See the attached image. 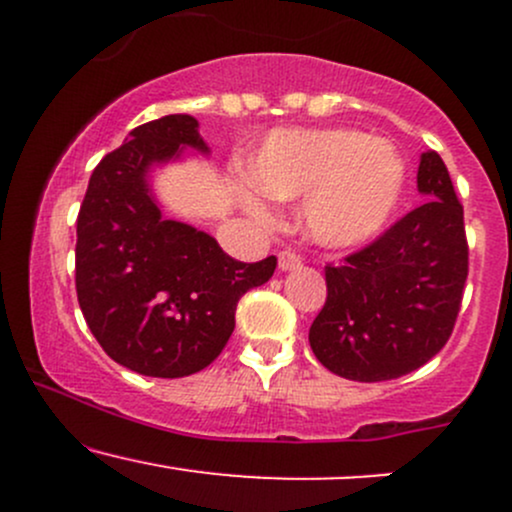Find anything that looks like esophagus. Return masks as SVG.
<instances>
[{"mask_svg": "<svg viewBox=\"0 0 512 512\" xmlns=\"http://www.w3.org/2000/svg\"><path fill=\"white\" fill-rule=\"evenodd\" d=\"M298 267H301V257H298L296 252H291V250L279 252V269H281V272H291V269H298Z\"/></svg>", "mask_w": 512, "mask_h": 512, "instance_id": "esophagus-1", "label": "esophagus"}]
</instances>
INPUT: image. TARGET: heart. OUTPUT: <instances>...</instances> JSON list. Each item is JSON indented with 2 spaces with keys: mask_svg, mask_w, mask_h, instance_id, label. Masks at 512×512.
<instances>
[{
  "mask_svg": "<svg viewBox=\"0 0 512 512\" xmlns=\"http://www.w3.org/2000/svg\"><path fill=\"white\" fill-rule=\"evenodd\" d=\"M248 173L262 195L305 199L303 233L327 250L358 248L380 236L407 185L395 144L356 129H279L250 158ZM243 204L264 216L252 195H243Z\"/></svg>",
  "mask_w": 512,
  "mask_h": 512,
  "instance_id": "obj_1",
  "label": "heart"
}]
</instances>
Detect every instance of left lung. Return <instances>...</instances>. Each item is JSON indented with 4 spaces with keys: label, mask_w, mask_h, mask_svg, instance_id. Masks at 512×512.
<instances>
[{
    "label": "left lung",
    "mask_w": 512,
    "mask_h": 512,
    "mask_svg": "<svg viewBox=\"0 0 512 512\" xmlns=\"http://www.w3.org/2000/svg\"><path fill=\"white\" fill-rule=\"evenodd\" d=\"M424 204L368 248L325 267L327 301L310 325V349L327 370L383 383L421 368L443 349L467 281L464 211L443 158L421 154Z\"/></svg>",
    "instance_id": "obj_1"
}]
</instances>
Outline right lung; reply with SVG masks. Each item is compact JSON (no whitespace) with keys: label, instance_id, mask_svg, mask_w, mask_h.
Returning a JSON list of instances; mask_svg holds the SVG:
<instances>
[{"label":"right lung","instance_id":"1","mask_svg":"<svg viewBox=\"0 0 512 512\" xmlns=\"http://www.w3.org/2000/svg\"><path fill=\"white\" fill-rule=\"evenodd\" d=\"M187 149L209 154L192 115L132 129L93 170L76 219V296L88 330L115 363L151 378L207 368L233 334L240 296L276 269L274 255L238 262L209 233L163 216L151 175Z\"/></svg>","mask_w":512,"mask_h":512}]
</instances>
